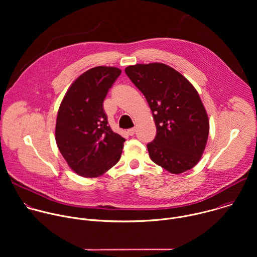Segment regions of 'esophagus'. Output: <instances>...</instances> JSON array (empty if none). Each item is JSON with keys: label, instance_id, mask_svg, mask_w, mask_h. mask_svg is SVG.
I'll list each match as a JSON object with an SVG mask.
<instances>
[{"label": "esophagus", "instance_id": "obj_1", "mask_svg": "<svg viewBox=\"0 0 257 257\" xmlns=\"http://www.w3.org/2000/svg\"><path fill=\"white\" fill-rule=\"evenodd\" d=\"M135 131H136V128H135V127H133V128H130V129L128 130V134H129L130 136H133V135L135 134Z\"/></svg>", "mask_w": 257, "mask_h": 257}]
</instances>
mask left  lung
I'll return each mask as SVG.
<instances>
[{
    "label": "left lung",
    "mask_w": 257,
    "mask_h": 257,
    "mask_svg": "<svg viewBox=\"0 0 257 257\" xmlns=\"http://www.w3.org/2000/svg\"><path fill=\"white\" fill-rule=\"evenodd\" d=\"M125 73L153 112L157 135L148 144L152 161L172 174L192 169L203 154L209 131L206 111L194 86L162 63L128 66Z\"/></svg>",
    "instance_id": "obj_1"
}]
</instances>
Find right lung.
I'll list each match as a JSON object with an SVG mask.
<instances>
[{
	"label": "right lung",
	"mask_w": 257,
	"mask_h": 257,
	"mask_svg": "<svg viewBox=\"0 0 257 257\" xmlns=\"http://www.w3.org/2000/svg\"><path fill=\"white\" fill-rule=\"evenodd\" d=\"M121 72L105 66L87 70L72 83L59 107L57 145L69 167L82 177L101 176L121 158L125 138L108 126L102 104Z\"/></svg>",
	"instance_id": "obj_1"
}]
</instances>
